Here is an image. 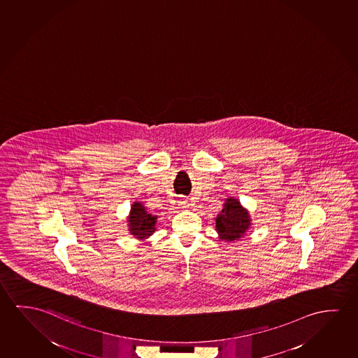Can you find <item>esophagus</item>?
<instances>
[{
  "label": "esophagus",
  "instance_id": "34e87169",
  "mask_svg": "<svg viewBox=\"0 0 358 358\" xmlns=\"http://www.w3.org/2000/svg\"><path fill=\"white\" fill-rule=\"evenodd\" d=\"M178 204H180V207H181V208H188V207L191 206L189 201H188V199H186L185 196L180 197V199H178Z\"/></svg>",
  "mask_w": 358,
  "mask_h": 358
}]
</instances>
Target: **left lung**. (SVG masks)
<instances>
[{"label":"left lung","instance_id":"left-lung-1","mask_svg":"<svg viewBox=\"0 0 358 358\" xmlns=\"http://www.w3.org/2000/svg\"><path fill=\"white\" fill-rule=\"evenodd\" d=\"M250 226L249 213L242 208L237 199H227L224 208L220 210L215 218V229L220 233V239L223 241H236L244 236Z\"/></svg>","mask_w":358,"mask_h":358}]
</instances>
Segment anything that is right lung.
Returning a JSON list of instances; mask_svg holds the SVG:
<instances>
[{
  "label": "right lung",
  "instance_id": "obj_1",
  "mask_svg": "<svg viewBox=\"0 0 358 358\" xmlns=\"http://www.w3.org/2000/svg\"><path fill=\"white\" fill-rule=\"evenodd\" d=\"M130 222V231L132 236L143 239L148 238L155 231V223H156V217L149 215L145 207L140 202H135L132 204L131 215L129 218Z\"/></svg>",
  "mask_w": 358,
  "mask_h": 358
}]
</instances>
